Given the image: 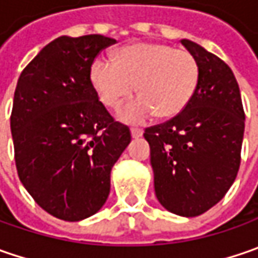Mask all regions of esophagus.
<instances>
[{"mask_svg":"<svg viewBox=\"0 0 258 258\" xmlns=\"http://www.w3.org/2000/svg\"><path fill=\"white\" fill-rule=\"evenodd\" d=\"M131 134H132V138H141L142 134H144V131L141 127H132L131 129Z\"/></svg>","mask_w":258,"mask_h":258,"instance_id":"34e87169","label":"esophagus"}]
</instances>
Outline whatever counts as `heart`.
I'll return each instance as SVG.
<instances>
[{
	"label": "heart",
	"mask_w": 258,
	"mask_h": 258,
	"mask_svg": "<svg viewBox=\"0 0 258 258\" xmlns=\"http://www.w3.org/2000/svg\"><path fill=\"white\" fill-rule=\"evenodd\" d=\"M90 79L107 107H117L136 87L141 96L122 106L119 116L138 123L155 113L159 117L181 113L197 89L200 67L183 48L144 41L119 48L114 61L97 57Z\"/></svg>",
	"instance_id": "b5f03b06"
}]
</instances>
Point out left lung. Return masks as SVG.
I'll list each match as a JSON object with an SVG mask.
<instances>
[{
    "instance_id": "1",
    "label": "left lung",
    "mask_w": 258,
    "mask_h": 258,
    "mask_svg": "<svg viewBox=\"0 0 258 258\" xmlns=\"http://www.w3.org/2000/svg\"><path fill=\"white\" fill-rule=\"evenodd\" d=\"M200 79L189 103L145 129L158 201L171 213L197 217L220 203L235 181L244 136L243 102L231 69L200 44L181 40Z\"/></svg>"
}]
</instances>
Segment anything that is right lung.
Wrapping results in <instances>:
<instances>
[{
    "instance_id": "obj_1",
    "label": "right lung",
    "mask_w": 258,
    "mask_h": 258,
    "mask_svg": "<svg viewBox=\"0 0 258 258\" xmlns=\"http://www.w3.org/2000/svg\"><path fill=\"white\" fill-rule=\"evenodd\" d=\"M116 40L58 37L27 64L11 112L17 172L44 211L64 221L96 214L110 192V171L132 136L99 100L94 58Z\"/></svg>"
}]
</instances>
